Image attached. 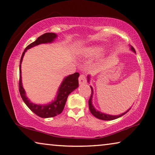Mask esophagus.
<instances>
[{
  "label": "esophagus",
  "instance_id": "1",
  "mask_svg": "<svg viewBox=\"0 0 155 155\" xmlns=\"http://www.w3.org/2000/svg\"><path fill=\"white\" fill-rule=\"evenodd\" d=\"M86 81H87V78H86L85 75L81 74L79 78H78V82H79V84H85Z\"/></svg>",
  "mask_w": 155,
  "mask_h": 155
}]
</instances>
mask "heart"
<instances>
[{
  "mask_svg": "<svg viewBox=\"0 0 155 155\" xmlns=\"http://www.w3.org/2000/svg\"><path fill=\"white\" fill-rule=\"evenodd\" d=\"M103 51V48L101 47L91 48L87 50V52L91 55H98Z\"/></svg>",
  "mask_w": 155,
  "mask_h": 155,
  "instance_id": "obj_1",
  "label": "heart"
}]
</instances>
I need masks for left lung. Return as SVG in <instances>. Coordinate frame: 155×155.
I'll list each match as a JSON object with an SVG mask.
<instances>
[{"instance_id": "8db88e82", "label": "left lung", "mask_w": 155, "mask_h": 155, "mask_svg": "<svg viewBox=\"0 0 155 155\" xmlns=\"http://www.w3.org/2000/svg\"><path fill=\"white\" fill-rule=\"evenodd\" d=\"M130 48H131V50L133 51H134V52H136L134 48H133L132 45H130ZM87 78H88V81H89V78H90L89 76H88ZM91 95L90 99L89 100V110L91 111V113L94 116H95L97 118H98V119H99V120H116V119H117V118L124 116V114H126L127 112L129 111V110H130V109H131V108H130L128 111H126V112H124V113H123L122 114L119 115V116H111V115H108V114H104V113H101V112H100V111H97V110H95V107H94L93 105H92V96H93V88L91 87Z\"/></svg>"}]
</instances>
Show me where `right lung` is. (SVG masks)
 Masks as SVG:
<instances>
[{
  "instance_id": "add662e5",
  "label": "right lung",
  "mask_w": 155,
  "mask_h": 155,
  "mask_svg": "<svg viewBox=\"0 0 155 155\" xmlns=\"http://www.w3.org/2000/svg\"><path fill=\"white\" fill-rule=\"evenodd\" d=\"M56 38L57 35L54 33H45L44 34L39 36L35 41L30 44L25 48V49L24 50V51L22 54L20 60L19 87L21 98L23 99V101L25 102V104L27 107L33 113L35 114L37 116L44 118L52 117L62 113L64 108V105L69 94L73 91L74 90H75L78 87V77H79V73L78 72H75L74 74L68 75V77H66L64 79L62 84H60L59 87L56 99L54 101L47 105H37L33 104V103H31L29 101V99H27L26 97L25 91L23 89L22 82H21V62H22L24 54H25L27 50L30 49L31 48L34 47L35 45H38L39 44L51 43Z\"/></svg>"
}]
</instances>
